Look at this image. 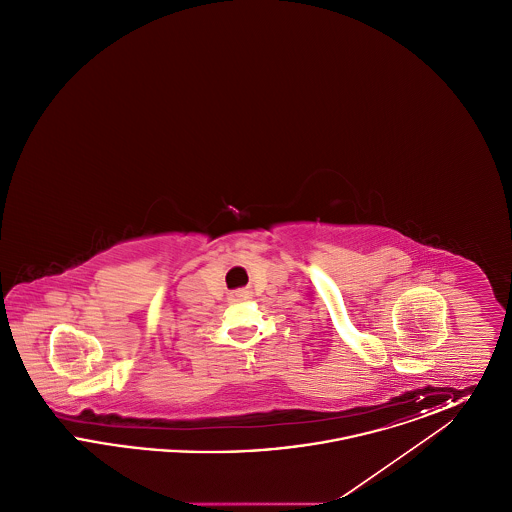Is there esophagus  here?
I'll use <instances>...</instances> for the list:
<instances>
[{
    "instance_id": "esophagus-1",
    "label": "esophagus",
    "mask_w": 512,
    "mask_h": 512,
    "mask_svg": "<svg viewBox=\"0 0 512 512\" xmlns=\"http://www.w3.org/2000/svg\"><path fill=\"white\" fill-rule=\"evenodd\" d=\"M247 295H249V293L245 292V290H240V292H236V297H238V299H247Z\"/></svg>"
}]
</instances>
